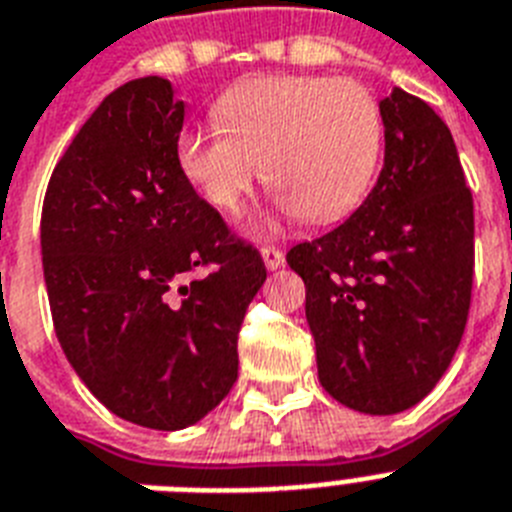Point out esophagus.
Instances as JSON below:
<instances>
[{
    "mask_svg": "<svg viewBox=\"0 0 512 512\" xmlns=\"http://www.w3.org/2000/svg\"><path fill=\"white\" fill-rule=\"evenodd\" d=\"M260 255H263L265 268H268V270H276V268H281V265H283V252L278 247H263V249H260Z\"/></svg>",
    "mask_w": 512,
    "mask_h": 512,
    "instance_id": "obj_1",
    "label": "esophagus"
}]
</instances>
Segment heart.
Here are the masks:
<instances>
[{
	"instance_id": "heart-1",
	"label": "heart",
	"mask_w": 512,
	"mask_h": 512,
	"mask_svg": "<svg viewBox=\"0 0 512 512\" xmlns=\"http://www.w3.org/2000/svg\"><path fill=\"white\" fill-rule=\"evenodd\" d=\"M216 119L176 137V163L218 210L239 208L265 169L283 208L328 223L362 203L375 179L380 106L349 77H252L218 98Z\"/></svg>"
}]
</instances>
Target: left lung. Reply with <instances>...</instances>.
Listing matches in <instances>:
<instances>
[{
	"label": "left lung",
	"instance_id": "1",
	"mask_svg": "<svg viewBox=\"0 0 512 512\" xmlns=\"http://www.w3.org/2000/svg\"><path fill=\"white\" fill-rule=\"evenodd\" d=\"M380 114L385 163L367 200L286 255L322 388L372 416L411 409L445 375L474 283V200L448 124L401 88Z\"/></svg>",
	"mask_w": 512,
	"mask_h": 512
}]
</instances>
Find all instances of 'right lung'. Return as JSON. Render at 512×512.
Here are the masks:
<instances>
[{
  "mask_svg": "<svg viewBox=\"0 0 512 512\" xmlns=\"http://www.w3.org/2000/svg\"><path fill=\"white\" fill-rule=\"evenodd\" d=\"M184 101L163 77L103 98L59 158L41 213L51 320L67 362L127 422L174 432L236 382V336L265 283L176 163ZM214 265L208 277L200 267Z\"/></svg>",
  "mask_w": 512,
  "mask_h": 512,
  "instance_id": "obj_1",
  "label": "right lung"
}]
</instances>
